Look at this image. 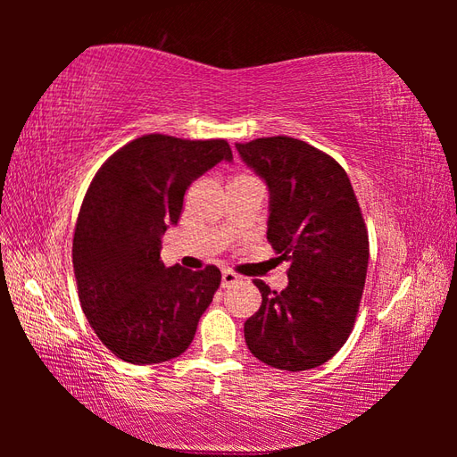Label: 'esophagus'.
<instances>
[{
    "label": "esophagus",
    "mask_w": 457,
    "mask_h": 457,
    "mask_svg": "<svg viewBox=\"0 0 457 457\" xmlns=\"http://www.w3.org/2000/svg\"><path fill=\"white\" fill-rule=\"evenodd\" d=\"M236 283H239V277L236 273H231V270H223V273H221V287L228 288V287L236 285Z\"/></svg>",
    "instance_id": "34e87169"
}]
</instances>
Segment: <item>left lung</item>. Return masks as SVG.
<instances>
[{
	"label": "left lung",
	"instance_id": "left-lung-1",
	"mask_svg": "<svg viewBox=\"0 0 457 457\" xmlns=\"http://www.w3.org/2000/svg\"><path fill=\"white\" fill-rule=\"evenodd\" d=\"M236 147L267 184V239L290 263L280 293L255 280L263 300L244 326L247 347L270 367L314 369L352 334L365 287L369 241L352 182L326 153L285 135Z\"/></svg>",
	"mask_w": 457,
	"mask_h": 457
}]
</instances>
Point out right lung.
Returning a JSON list of instances; mask_svg holds the SVG:
<instances>
[{"instance_id": "obj_1", "label": "right lung", "mask_w": 457, "mask_h": 457, "mask_svg": "<svg viewBox=\"0 0 457 457\" xmlns=\"http://www.w3.org/2000/svg\"><path fill=\"white\" fill-rule=\"evenodd\" d=\"M228 141L143 135L102 164L79 213L72 265L86 318L120 359L151 365L179 357L221 280L218 267H164L162 236L184 192L218 162Z\"/></svg>"}]
</instances>
